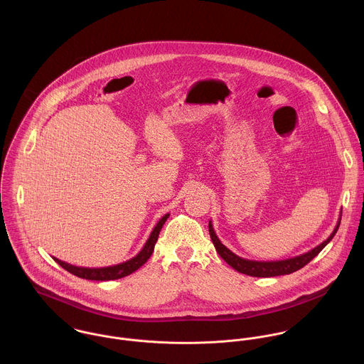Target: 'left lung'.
<instances>
[{"label":"left lung","mask_w":364,"mask_h":364,"mask_svg":"<svg viewBox=\"0 0 364 364\" xmlns=\"http://www.w3.org/2000/svg\"><path fill=\"white\" fill-rule=\"evenodd\" d=\"M341 217L342 215H339V220H338L332 234L323 242H321L318 247H315L311 251H309V252H306L303 255L290 258V259L270 260V262L269 260L267 262H262V260L244 259V258L235 255L232 251H230L224 244H221V241L218 240V237L214 232L211 221H208V232H210V238H211V241L214 244L215 251L218 252V255L225 260L232 269H235L240 273H244V274H248V276H254V277H273V276L290 274V273L304 267L309 262H311L329 244V241L336 234V231L339 228V224H341Z\"/></svg>","instance_id":"obj_1"}]
</instances>
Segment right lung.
Masks as SVG:
<instances>
[{"instance_id":"right-lung-1","label":"right lung","mask_w":364,"mask_h":364,"mask_svg":"<svg viewBox=\"0 0 364 364\" xmlns=\"http://www.w3.org/2000/svg\"><path fill=\"white\" fill-rule=\"evenodd\" d=\"M168 217H169V214H165V215L161 217V220L156 223V227L153 228L149 240L146 241L143 250L134 258L126 260V262H122V263H117V264H113V266H105V267H82V266H75V264L63 262V260L57 259L54 257H53V259L55 260L61 267H64L67 272H70L74 276L81 277V279L98 280V282L122 279V277L129 276L133 272H136L153 255L159 231H161V228H162V225H164V223L166 221Z\"/></svg>"}]
</instances>
